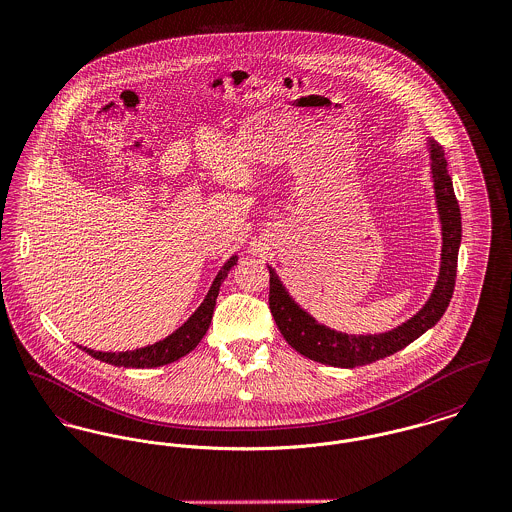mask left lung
Wrapping results in <instances>:
<instances>
[{"instance_id":"left-lung-1","label":"left lung","mask_w":512,"mask_h":512,"mask_svg":"<svg viewBox=\"0 0 512 512\" xmlns=\"http://www.w3.org/2000/svg\"><path fill=\"white\" fill-rule=\"evenodd\" d=\"M425 148L429 154V173L433 183L434 204L440 224V265L438 276L427 302L419 312L395 325L394 329L380 333H345L323 325L308 314L286 290L282 280L278 278L273 267L269 269L271 288H269V306L275 317L278 331L286 339V343L298 353L308 356L310 360L337 366V368H354L364 366L374 360L386 358L390 354L401 351L415 339H419L425 331L434 327L446 312L458 267V251L462 243V216L460 206L454 195L452 179L448 175L444 150L438 142L431 138L425 140Z\"/></svg>"}]
</instances>
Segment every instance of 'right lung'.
Returning a JSON list of instances; mask_svg holds the SVG:
<instances>
[{"instance_id": "add662e5", "label": "right lung", "mask_w": 512, "mask_h": 512, "mask_svg": "<svg viewBox=\"0 0 512 512\" xmlns=\"http://www.w3.org/2000/svg\"><path fill=\"white\" fill-rule=\"evenodd\" d=\"M236 263L237 255H232L218 271L208 294L204 296V300L197 310L179 329H175L171 335H167L158 343L142 347V349H134V351H122V353H103V351H93L87 347H79V349L101 362H109L113 366H124V368H158V366L183 358L185 354L191 353L200 343V339L206 335L210 321H212L220 286L228 278V273L234 269Z\"/></svg>"}]
</instances>
